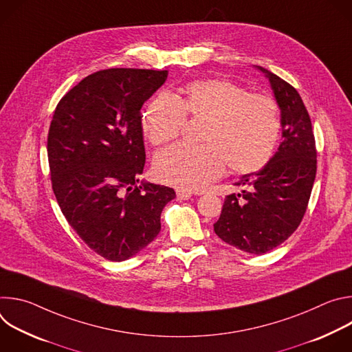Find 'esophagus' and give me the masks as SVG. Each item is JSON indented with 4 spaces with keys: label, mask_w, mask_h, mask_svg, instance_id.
I'll use <instances>...</instances> for the list:
<instances>
[{
    "label": "esophagus",
    "mask_w": 352,
    "mask_h": 352,
    "mask_svg": "<svg viewBox=\"0 0 352 352\" xmlns=\"http://www.w3.org/2000/svg\"><path fill=\"white\" fill-rule=\"evenodd\" d=\"M190 196H192L190 190H185V189H178L177 190V197L179 200H188V199H190Z\"/></svg>",
    "instance_id": "1"
}]
</instances>
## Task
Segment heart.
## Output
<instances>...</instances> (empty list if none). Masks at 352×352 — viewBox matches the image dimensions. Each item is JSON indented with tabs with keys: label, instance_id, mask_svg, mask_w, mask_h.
<instances>
[{
	"label": "heart",
	"instance_id": "heart-1",
	"mask_svg": "<svg viewBox=\"0 0 352 352\" xmlns=\"http://www.w3.org/2000/svg\"><path fill=\"white\" fill-rule=\"evenodd\" d=\"M185 118L200 120L199 146L175 144L155 159L156 177L182 189H200L220 178L226 166L234 174L255 173L272 159L281 129L274 100L228 79L195 80L174 97L159 94L142 114L148 142L174 140Z\"/></svg>",
	"mask_w": 352,
	"mask_h": 352
}]
</instances>
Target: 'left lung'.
<instances>
[{
	"instance_id": "obj_1",
	"label": "left lung",
	"mask_w": 352,
	"mask_h": 352,
	"mask_svg": "<svg viewBox=\"0 0 352 352\" xmlns=\"http://www.w3.org/2000/svg\"><path fill=\"white\" fill-rule=\"evenodd\" d=\"M254 68L273 90L283 142L262 170L239 178V193L226 196L214 232L242 252L262 255L283 243L302 221L316 177V147L299 93L270 71Z\"/></svg>"
}]
</instances>
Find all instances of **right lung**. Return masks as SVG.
Segmentation results:
<instances>
[{"label": "right lung", "mask_w": 352, "mask_h": 352, "mask_svg": "<svg viewBox=\"0 0 352 352\" xmlns=\"http://www.w3.org/2000/svg\"><path fill=\"white\" fill-rule=\"evenodd\" d=\"M167 71L111 68L74 86L57 104L47 139L53 190L69 226L96 254L126 261L162 230L173 188L142 181L140 109Z\"/></svg>", "instance_id": "right-lung-1"}]
</instances>
